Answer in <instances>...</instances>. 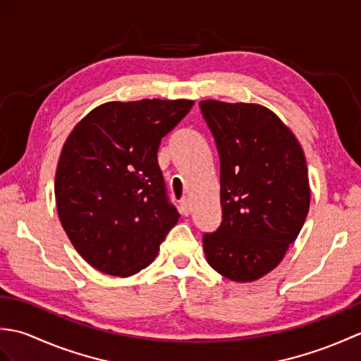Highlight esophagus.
<instances>
[{
	"label": "esophagus",
	"instance_id": "34e87169",
	"mask_svg": "<svg viewBox=\"0 0 361 361\" xmlns=\"http://www.w3.org/2000/svg\"><path fill=\"white\" fill-rule=\"evenodd\" d=\"M180 212L183 214V216H186V217L190 214V203H189V200H188L186 197L180 202Z\"/></svg>",
	"mask_w": 361,
	"mask_h": 361
}]
</instances>
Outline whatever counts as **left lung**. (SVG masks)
Instances as JSON below:
<instances>
[{
  "label": "left lung",
  "instance_id": "left-lung-1",
  "mask_svg": "<svg viewBox=\"0 0 361 361\" xmlns=\"http://www.w3.org/2000/svg\"><path fill=\"white\" fill-rule=\"evenodd\" d=\"M220 155L224 220L204 234L208 264L234 282H255L278 267L310 208L304 150L295 133L259 104L200 102Z\"/></svg>",
  "mask_w": 361,
  "mask_h": 361
}]
</instances>
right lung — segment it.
Masks as SVG:
<instances>
[{"label":"right lung","mask_w":361,"mask_h":361,"mask_svg":"<svg viewBox=\"0 0 361 361\" xmlns=\"http://www.w3.org/2000/svg\"><path fill=\"white\" fill-rule=\"evenodd\" d=\"M189 99L111 101L85 114L60 152L56 204L75 251L105 274L149 267L180 214L167 202L158 147Z\"/></svg>","instance_id":"add662e5"}]
</instances>
